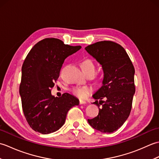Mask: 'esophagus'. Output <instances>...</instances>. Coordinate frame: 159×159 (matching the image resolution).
Returning <instances> with one entry per match:
<instances>
[{
	"mask_svg": "<svg viewBox=\"0 0 159 159\" xmlns=\"http://www.w3.org/2000/svg\"><path fill=\"white\" fill-rule=\"evenodd\" d=\"M79 103H80V104H86L87 102H86V101H85V100H80V101H79Z\"/></svg>",
	"mask_w": 159,
	"mask_h": 159,
	"instance_id": "1",
	"label": "esophagus"
}]
</instances>
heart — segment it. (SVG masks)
Segmentation results:
<instances>
[{
  "label": "heart",
  "instance_id": "b5f03b06",
  "mask_svg": "<svg viewBox=\"0 0 159 159\" xmlns=\"http://www.w3.org/2000/svg\"><path fill=\"white\" fill-rule=\"evenodd\" d=\"M80 66L85 74H93L95 72V64L92 59L89 58L83 59L80 63ZM92 88L89 86H77L73 87L72 89V92L74 95L80 98H84L92 92Z\"/></svg>",
  "mask_w": 159,
  "mask_h": 159
}]
</instances>
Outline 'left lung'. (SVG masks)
Returning <instances> with one entry per match:
<instances>
[{
	"instance_id": "8db88e82",
	"label": "left lung",
	"mask_w": 159,
	"mask_h": 159,
	"mask_svg": "<svg viewBox=\"0 0 159 159\" xmlns=\"http://www.w3.org/2000/svg\"><path fill=\"white\" fill-rule=\"evenodd\" d=\"M85 50L102 66L104 72L102 85L93 95L96 100L93 104L99 107L98 115L87 121L97 130L113 133L122 126L130 113L135 92L134 66L126 50L116 42H98L87 46Z\"/></svg>"
}]
</instances>
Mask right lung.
<instances>
[{"label":"right lung","instance_id":"add662e5","mask_svg":"<svg viewBox=\"0 0 159 159\" xmlns=\"http://www.w3.org/2000/svg\"><path fill=\"white\" fill-rule=\"evenodd\" d=\"M81 48L65 44L57 38L38 42L26 56L22 67L20 95L24 115L33 130L42 134L58 130L65 123L71 108L79 100L67 93L61 97L51 94V88L59 76L67 57Z\"/></svg>","mask_w":159,"mask_h":159}]
</instances>
